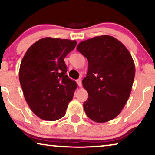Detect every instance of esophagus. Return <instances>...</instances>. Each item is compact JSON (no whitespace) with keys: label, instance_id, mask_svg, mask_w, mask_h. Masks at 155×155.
Instances as JSON below:
<instances>
[{"label":"esophagus","instance_id":"1","mask_svg":"<svg viewBox=\"0 0 155 155\" xmlns=\"http://www.w3.org/2000/svg\"><path fill=\"white\" fill-rule=\"evenodd\" d=\"M77 83L78 84V86L81 87L82 86V80H81V79H78L77 80Z\"/></svg>","mask_w":155,"mask_h":155}]
</instances>
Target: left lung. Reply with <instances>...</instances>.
<instances>
[{"mask_svg":"<svg viewBox=\"0 0 155 155\" xmlns=\"http://www.w3.org/2000/svg\"><path fill=\"white\" fill-rule=\"evenodd\" d=\"M77 49L88 60L82 80L88 92L84 111L93 121H109L121 112L130 97L135 73L132 56L121 42L109 35L81 41Z\"/></svg>","mask_w":155,"mask_h":155,"instance_id":"8db88e82","label":"left lung"}]
</instances>
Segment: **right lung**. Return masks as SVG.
<instances>
[{"label":"right lung","instance_id":"1","mask_svg":"<svg viewBox=\"0 0 155 155\" xmlns=\"http://www.w3.org/2000/svg\"><path fill=\"white\" fill-rule=\"evenodd\" d=\"M76 44L75 40L45 37L33 44L23 57L19 71L23 94L41 119H60L73 99L78 85L66 75L64 58Z\"/></svg>","mask_w":155,"mask_h":155}]
</instances>
